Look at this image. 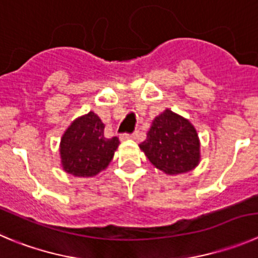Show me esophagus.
I'll return each mask as SVG.
<instances>
[{"label": "esophagus", "mask_w": 258, "mask_h": 258, "mask_svg": "<svg viewBox=\"0 0 258 258\" xmlns=\"http://www.w3.org/2000/svg\"><path fill=\"white\" fill-rule=\"evenodd\" d=\"M130 139H135V134H131V135L123 134V135H121V137H119V140H121V141L130 140Z\"/></svg>", "instance_id": "obj_1"}]
</instances>
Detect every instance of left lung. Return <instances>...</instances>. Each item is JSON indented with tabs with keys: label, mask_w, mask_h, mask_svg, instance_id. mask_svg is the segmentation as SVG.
<instances>
[{
	"label": "left lung",
	"mask_w": 258,
	"mask_h": 258,
	"mask_svg": "<svg viewBox=\"0 0 258 258\" xmlns=\"http://www.w3.org/2000/svg\"><path fill=\"white\" fill-rule=\"evenodd\" d=\"M140 149L156 169L168 175L191 172L201 162L196 128L187 118L170 109L154 118Z\"/></svg>",
	"instance_id": "left-lung-1"
}]
</instances>
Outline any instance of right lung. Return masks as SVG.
I'll list each match as a JSON object with an SVG mask.
<instances>
[{
    "label": "right lung",
    "instance_id": "1",
    "mask_svg": "<svg viewBox=\"0 0 258 258\" xmlns=\"http://www.w3.org/2000/svg\"><path fill=\"white\" fill-rule=\"evenodd\" d=\"M104 123L89 112L71 122L59 143L62 169L75 177L99 174L109 165L119 145L118 137L104 136Z\"/></svg>",
    "mask_w": 258,
    "mask_h": 258
}]
</instances>
